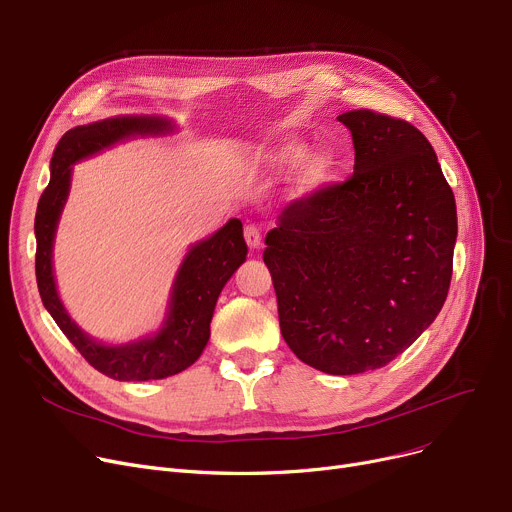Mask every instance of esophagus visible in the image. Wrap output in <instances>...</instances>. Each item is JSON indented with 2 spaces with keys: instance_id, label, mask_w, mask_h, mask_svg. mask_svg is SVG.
I'll list each match as a JSON object with an SVG mask.
<instances>
[{
  "instance_id": "1",
  "label": "esophagus",
  "mask_w": 512,
  "mask_h": 512,
  "mask_svg": "<svg viewBox=\"0 0 512 512\" xmlns=\"http://www.w3.org/2000/svg\"><path fill=\"white\" fill-rule=\"evenodd\" d=\"M245 240L251 249H259L261 247V228L255 224H247L245 226Z\"/></svg>"
}]
</instances>
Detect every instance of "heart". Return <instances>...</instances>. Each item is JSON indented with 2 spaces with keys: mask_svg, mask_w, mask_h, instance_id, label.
Wrapping results in <instances>:
<instances>
[{
  "mask_svg": "<svg viewBox=\"0 0 512 512\" xmlns=\"http://www.w3.org/2000/svg\"><path fill=\"white\" fill-rule=\"evenodd\" d=\"M311 157V151L305 143L301 141H284L280 143L274 151H272V161L276 166H282V168H299L303 166L305 161ZM328 170V161L326 159H317L313 168H311V178H321L326 174Z\"/></svg>",
  "mask_w": 512,
  "mask_h": 512,
  "instance_id": "obj_1",
  "label": "heart"
}]
</instances>
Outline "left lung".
Wrapping results in <instances>:
<instances>
[{
    "instance_id": "obj_1",
    "label": "left lung",
    "mask_w": 512,
    "mask_h": 512,
    "mask_svg": "<svg viewBox=\"0 0 512 512\" xmlns=\"http://www.w3.org/2000/svg\"><path fill=\"white\" fill-rule=\"evenodd\" d=\"M353 176L292 201L267 232L280 332L332 375L380 369L440 313L452 278L456 203L434 147L407 120L338 116Z\"/></svg>"
}]
</instances>
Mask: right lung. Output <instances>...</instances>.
Wrapping results in <instances>:
<instances>
[{"label":"right lung","instance_id":"1","mask_svg":"<svg viewBox=\"0 0 512 512\" xmlns=\"http://www.w3.org/2000/svg\"><path fill=\"white\" fill-rule=\"evenodd\" d=\"M168 130H172V122L157 116L107 118L68 130L53 151L51 180L39 199L35 215V272L45 309L89 365L120 382L164 380L191 367L201 357L209 340L215 303L249 251L242 238L240 220H230L224 228L188 249L172 286L168 315L153 336L107 346L93 340L70 319L53 280L51 253L60 213L70 191L72 164L134 134H159Z\"/></svg>","mask_w":512,"mask_h":512}]
</instances>
